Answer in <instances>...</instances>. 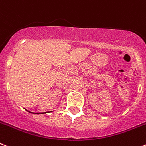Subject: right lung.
Here are the masks:
<instances>
[{
  "instance_id": "right-lung-1",
  "label": "right lung",
  "mask_w": 146,
  "mask_h": 146,
  "mask_svg": "<svg viewBox=\"0 0 146 146\" xmlns=\"http://www.w3.org/2000/svg\"><path fill=\"white\" fill-rule=\"evenodd\" d=\"M27 111H28V110H27ZM28 112H29V113H31V112H30V111H28ZM35 114H40L39 113H35ZM42 114H44V113H42Z\"/></svg>"
}]
</instances>
